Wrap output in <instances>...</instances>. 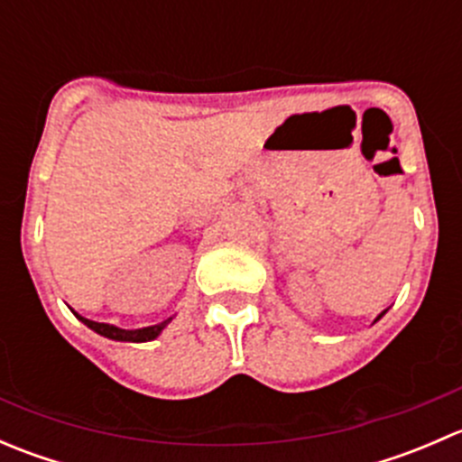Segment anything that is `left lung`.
<instances>
[{
	"instance_id": "obj_1",
	"label": "left lung",
	"mask_w": 462,
	"mask_h": 462,
	"mask_svg": "<svg viewBox=\"0 0 462 462\" xmlns=\"http://www.w3.org/2000/svg\"><path fill=\"white\" fill-rule=\"evenodd\" d=\"M384 313H386V310H384ZM384 313H380V315H377V319H380V318H382V315H384Z\"/></svg>"
}]
</instances>
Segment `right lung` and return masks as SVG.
<instances>
[{"label":"right lung","mask_w":462,"mask_h":462,"mask_svg":"<svg viewBox=\"0 0 462 462\" xmlns=\"http://www.w3.org/2000/svg\"><path fill=\"white\" fill-rule=\"evenodd\" d=\"M78 319H80L82 324H87L91 330H96L97 335H105V337L116 339V342H149V339H156L158 335H161V330L171 321V318H170V319L161 321V324L147 326V328L127 330V328H118V326H114V324H100V321H91L87 318H80V315H78Z\"/></svg>","instance_id":"right-lung-1"}]
</instances>
